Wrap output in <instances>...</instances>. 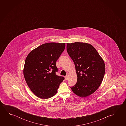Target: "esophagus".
I'll use <instances>...</instances> for the list:
<instances>
[{"mask_svg":"<svg viewBox=\"0 0 126 126\" xmlns=\"http://www.w3.org/2000/svg\"><path fill=\"white\" fill-rule=\"evenodd\" d=\"M68 79V76H65V80H67Z\"/></svg>","mask_w":126,"mask_h":126,"instance_id":"obj_1","label":"esophagus"}]
</instances>
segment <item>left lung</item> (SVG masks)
Here are the masks:
<instances>
[{
  "label": "left lung",
  "mask_w": 126,
  "mask_h": 126,
  "mask_svg": "<svg viewBox=\"0 0 126 126\" xmlns=\"http://www.w3.org/2000/svg\"><path fill=\"white\" fill-rule=\"evenodd\" d=\"M67 51L75 65L77 80L70 87L73 92L80 97L94 93L102 83L105 64L95 48L89 43H67Z\"/></svg>",
  "instance_id": "8db88e82"
}]
</instances>
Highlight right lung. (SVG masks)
Returning <instances> with one entry per match:
<instances>
[{
    "mask_svg": "<svg viewBox=\"0 0 126 126\" xmlns=\"http://www.w3.org/2000/svg\"><path fill=\"white\" fill-rule=\"evenodd\" d=\"M65 47V43H44L32 50L25 59V80L32 93L40 98L48 99L55 95L64 79L56 74V62Z\"/></svg>",
    "mask_w": 126,
    "mask_h": 126,
    "instance_id": "obj_1",
    "label": "right lung"
}]
</instances>
